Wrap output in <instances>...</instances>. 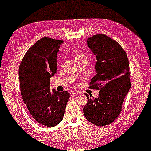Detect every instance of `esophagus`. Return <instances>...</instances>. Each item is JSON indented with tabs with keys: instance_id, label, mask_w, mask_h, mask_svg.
Here are the masks:
<instances>
[{
	"instance_id": "1",
	"label": "esophagus",
	"mask_w": 151,
	"mask_h": 151,
	"mask_svg": "<svg viewBox=\"0 0 151 151\" xmlns=\"http://www.w3.org/2000/svg\"><path fill=\"white\" fill-rule=\"evenodd\" d=\"M80 93L79 91H71V92H70V94L71 95V96H74V95H78Z\"/></svg>"
}]
</instances>
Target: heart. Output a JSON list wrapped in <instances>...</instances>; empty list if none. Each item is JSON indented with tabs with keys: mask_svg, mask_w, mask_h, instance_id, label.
<instances>
[{
	"mask_svg": "<svg viewBox=\"0 0 151 151\" xmlns=\"http://www.w3.org/2000/svg\"><path fill=\"white\" fill-rule=\"evenodd\" d=\"M73 57H74V59H75V60L76 61V63H77L79 61L81 60L82 59L85 58H86V55L84 54V53H81V52H76L73 54Z\"/></svg>",
	"mask_w": 151,
	"mask_h": 151,
	"instance_id": "b5f03b06",
	"label": "heart"
}]
</instances>
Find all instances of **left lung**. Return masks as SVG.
<instances>
[{
  "instance_id": "left-lung-1",
  "label": "left lung",
  "mask_w": 151,
  "mask_h": 151,
  "mask_svg": "<svg viewBox=\"0 0 151 151\" xmlns=\"http://www.w3.org/2000/svg\"><path fill=\"white\" fill-rule=\"evenodd\" d=\"M87 45L96 56L97 74L89 88L100 90L98 98L91 99L84 107L87 120L98 127L113 122L121 113L124 100L131 88L127 53L117 41L98 34L87 39Z\"/></svg>"
}]
</instances>
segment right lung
<instances>
[{
	"label": "right lung",
	"mask_w": 151,
	"mask_h": 151,
	"mask_svg": "<svg viewBox=\"0 0 151 151\" xmlns=\"http://www.w3.org/2000/svg\"><path fill=\"white\" fill-rule=\"evenodd\" d=\"M63 40L44 38L29 49L18 74L22 98L37 122L55 127L63 119L69 93L50 91V78L57 71V53Z\"/></svg>",
	"instance_id": "add662e5"
}]
</instances>
